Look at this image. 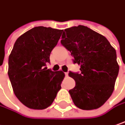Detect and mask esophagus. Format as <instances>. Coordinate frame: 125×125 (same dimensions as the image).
<instances>
[{
	"mask_svg": "<svg viewBox=\"0 0 125 125\" xmlns=\"http://www.w3.org/2000/svg\"><path fill=\"white\" fill-rule=\"evenodd\" d=\"M68 74H69V73H68V72H66V73H65V76H66V77L68 76Z\"/></svg>",
	"mask_w": 125,
	"mask_h": 125,
	"instance_id": "obj_1",
	"label": "esophagus"
}]
</instances>
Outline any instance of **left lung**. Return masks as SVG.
Masks as SVG:
<instances>
[{"mask_svg":"<svg viewBox=\"0 0 125 125\" xmlns=\"http://www.w3.org/2000/svg\"><path fill=\"white\" fill-rule=\"evenodd\" d=\"M61 44L71 52L80 72L69 71L76 85L69 93L75 105L90 110L101 107L111 96L119 73L116 51L106 38L83 25L63 32Z\"/></svg>","mask_w":125,"mask_h":125,"instance_id":"8db88e82","label":"left lung"}]
</instances>
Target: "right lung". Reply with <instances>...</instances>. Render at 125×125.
Listing matches in <instances>:
<instances>
[{"mask_svg":"<svg viewBox=\"0 0 125 125\" xmlns=\"http://www.w3.org/2000/svg\"><path fill=\"white\" fill-rule=\"evenodd\" d=\"M62 30L35 27L16 40L8 59V76L18 100L25 106L43 110L52 105L65 76L48 69L49 56Z\"/></svg>","mask_w":125,"mask_h":125,"instance_id":"add662e5","label":"right lung"}]
</instances>
